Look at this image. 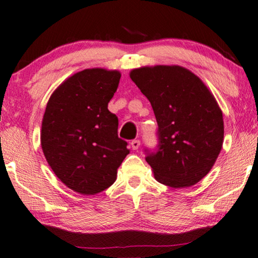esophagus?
<instances>
[{
  "mask_svg": "<svg viewBox=\"0 0 258 258\" xmlns=\"http://www.w3.org/2000/svg\"><path fill=\"white\" fill-rule=\"evenodd\" d=\"M130 145H132L133 150H137V149L140 148V145H141V142L138 141V140H134V141H132V143H130Z\"/></svg>",
  "mask_w": 258,
  "mask_h": 258,
  "instance_id": "1",
  "label": "esophagus"
}]
</instances>
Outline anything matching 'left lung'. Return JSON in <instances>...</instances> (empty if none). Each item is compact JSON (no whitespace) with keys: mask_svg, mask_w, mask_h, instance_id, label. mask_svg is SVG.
Masks as SVG:
<instances>
[{"mask_svg":"<svg viewBox=\"0 0 258 258\" xmlns=\"http://www.w3.org/2000/svg\"><path fill=\"white\" fill-rule=\"evenodd\" d=\"M130 78L150 101L158 124L157 149H145L156 180L173 188L197 184L211 171L223 143L215 98L181 66L141 67Z\"/></svg>","mask_w":258,"mask_h":258,"instance_id":"8db88e82","label":"left lung"}]
</instances>
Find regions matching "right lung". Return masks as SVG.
Segmentation results:
<instances>
[{
  "label": "right lung",
  "mask_w": 258,
  "mask_h": 258,
  "mask_svg": "<svg viewBox=\"0 0 258 258\" xmlns=\"http://www.w3.org/2000/svg\"><path fill=\"white\" fill-rule=\"evenodd\" d=\"M121 73L88 69L65 80L46 104L40 143L54 174L67 187L93 196L116 180L129 154L117 136V116L108 110Z\"/></svg>",
  "instance_id": "obj_1"
}]
</instances>
